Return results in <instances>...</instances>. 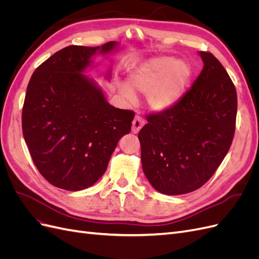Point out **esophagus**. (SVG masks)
<instances>
[{
    "mask_svg": "<svg viewBox=\"0 0 259 259\" xmlns=\"http://www.w3.org/2000/svg\"><path fill=\"white\" fill-rule=\"evenodd\" d=\"M144 124H145V122H144L142 117L136 116L134 121H133V124H132V132L134 133V134H137V133L140 131V128L144 126Z\"/></svg>",
    "mask_w": 259,
    "mask_h": 259,
    "instance_id": "1",
    "label": "esophagus"
}]
</instances>
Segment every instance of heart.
Returning a JSON list of instances; mask_svg holds the SVG:
<instances>
[{
    "mask_svg": "<svg viewBox=\"0 0 259 259\" xmlns=\"http://www.w3.org/2000/svg\"><path fill=\"white\" fill-rule=\"evenodd\" d=\"M192 77V67L185 59L170 56L151 58L133 70L128 85L119 84V92L128 101L135 100L132 91L146 94V105L154 112L174 108L184 97Z\"/></svg>",
    "mask_w": 259,
    "mask_h": 259,
    "instance_id": "b5f03b06",
    "label": "heart"
}]
</instances>
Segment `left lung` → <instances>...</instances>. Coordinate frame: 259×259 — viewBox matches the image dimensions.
Segmentation results:
<instances>
[{"instance_id": "8db88e82", "label": "left lung", "mask_w": 259, "mask_h": 259, "mask_svg": "<svg viewBox=\"0 0 259 259\" xmlns=\"http://www.w3.org/2000/svg\"><path fill=\"white\" fill-rule=\"evenodd\" d=\"M199 55L203 70L191 89L174 108L148 115L138 134L144 173L163 194L199 189L221 165L233 139L236 88L214 55Z\"/></svg>"}]
</instances>
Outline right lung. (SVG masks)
<instances>
[{"instance_id":"obj_1","label":"right lung","mask_w":259,"mask_h":259,"mask_svg":"<svg viewBox=\"0 0 259 259\" xmlns=\"http://www.w3.org/2000/svg\"><path fill=\"white\" fill-rule=\"evenodd\" d=\"M120 43L71 45L38 66L22 108V133L36 168L53 186L84 190L105 174L119 140L131 132L135 113L108 103L96 81L83 74L92 57ZM106 77L110 80L111 69Z\"/></svg>"}]
</instances>
